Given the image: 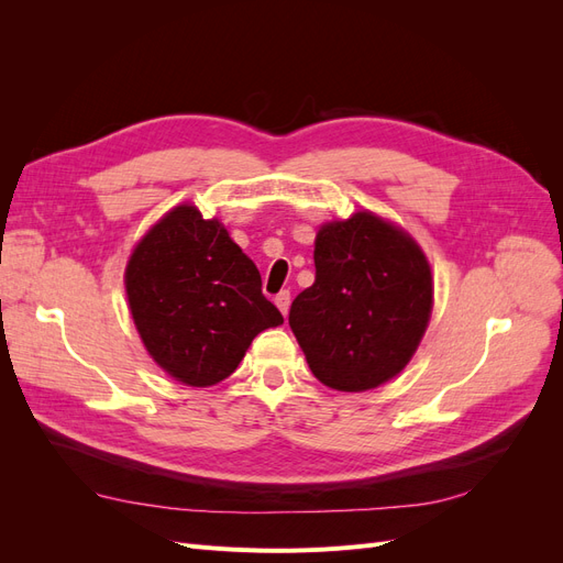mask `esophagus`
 <instances>
[{
  "instance_id": "obj_1",
  "label": "esophagus",
  "mask_w": 563,
  "mask_h": 563,
  "mask_svg": "<svg viewBox=\"0 0 563 563\" xmlns=\"http://www.w3.org/2000/svg\"><path fill=\"white\" fill-rule=\"evenodd\" d=\"M275 302H277L279 312L286 317V314H288V305H291V294H288V291H282V294H277Z\"/></svg>"
}]
</instances>
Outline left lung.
<instances>
[{
	"instance_id": "left-lung-1",
	"label": "left lung",
	"mask_w": 563,
	"mask_h": 563,
	"mask_svg": "<svg viewBox=\"0 0 563 563\" xmlns=\"http://www.w3.org/2000/svg\"><path fill=\"white\" fill-rule=\"evenodd\" d=\"M314 284L288 323L314 378L340 391L373 389L411 362L432 314L434 284L420 246L371 211L321 225Z\"/></svg>"
}]
</instances>
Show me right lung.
<instances>
[{
	"label": "right lung",
	"mask_w": 563,
	"mask_h": 563,
	"mask_svg": "<svg viewBox=\"0 0 563 563\" xmlns=\"http://www.w3.org/2000/svg\"><path fill=\"white\" fill-rule=\"evenodd\" d=\"M126 296L135 329L168 376L190 387L225 380L251 340L284 323L261 272L223 223L180 203L133 249Z\"/></svg>",
	"instance_id": "right-lung-1"
}]
</instances>
